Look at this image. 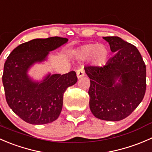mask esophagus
Returning a JSON list of instances; mask_svg holds the SVG:
<instances>
[{
  "label": "esophagus",
  "mask_w": 152,
  "mask_h": 152,
  "mask_svg": "<svg viewBox=\"0 0 152 152\" xmlns=\"http://www.w3.org/2000/svg\"><path fill=\"white\" fill-rule=\"evenodd\" d=\"M84 76H85V72H84L83 69H79L78 70H77V78H81Z\"/></svg>",
  "instance_id": "obj_1"
}]
</instances>
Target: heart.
I'll return each instance as SVG.
<instances>
[{
	"label": "heart",
	"instance_id": "obj_1",
	"mask_svg": "<svg viewBox=\"0 0 152 152\" xmlns=\"http://www.w3.org/2000/svg\"><path fill=\"white\" fill-rule=\"evenodd\" d=\"M75 57L79 61H84L90 58L94 64L104 65L109 58V51L106 46L95 43L82 45L76 50Z\"/></svg>",
	"mask_w": 152,
	"mask_h": 152
}]
</instances>
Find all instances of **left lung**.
<instances>
[{"mask_svg": "<svg viewBox=\"0 0 152 152\" xmlns=\"http://www.w3.org/2000/svg\"><path fill=\"white\" fill-rule=\"evenodd\" d=\"M103 39L115 54L103 66L85 68L91 83L89 107L98 119L119 121L130 115L143 99L146 68L136 46L116 36Z\"/></svg>", "mask_w": 152, "mask_h": 152, "instance_id": "8db88e82", "label": "left lung"}]
</instances>
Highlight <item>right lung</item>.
Returning a JSON list of instances; mask_svg holds the SVG:
<instances>
[{"instance_id": "obj_1", "label": "right lung", "mask_w": 152, "mask_h": 152, "mask_svg": "<svg viewBox=\"0 0 152 152\" xmlns=\"http://www.w3.org/2000/svg\"><path fill=\"white\" fill-rule=\"evenodd\" d=\"M68 41L65 37L37 38L19 45L4 64L2 80L6 100L12 110L30 124L41 125L57 120L63 107L66 88L77 81L75 71L47 75L40 82L27 74L35 63L46 60L49 52Z\"/></svg>"}]
</instances>
